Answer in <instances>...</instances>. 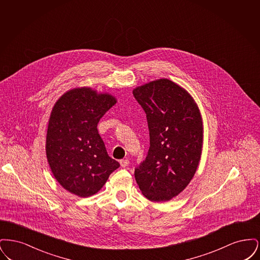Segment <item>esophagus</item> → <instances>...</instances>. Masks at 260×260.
I'll list each match as a JSON object with an SVG mask.
<instances>
[{
    "mask_svg": "<svg viewBox=\"0 0 260 260\" xmlns=\"http://www.w3.org/2000/svg\"><path fill=\"white\" fill-rule=\"evenodd\" d=\"M120 165H121V167H122V168H126V167L129 165V161H128L127 159H125V160H121V161H120Z\"/></svg>",
    "mask_w": 260,
    "mask_h": 260,
    "instance_id": "obj_1",
    "label": "esophagus"
}]
</instances>
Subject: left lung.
I'll return each instance as SVG.
<instances>
[{"label": "left lung", "instance_id": "1", "mask_svg": "<svg viewBox=\"0 0 260 260\" xmlns=\"http://www.w3.org/2000/svg\"><path fill=\"white\" fill-rule=\"evenodd\" d=\"M135 99L146 113L150 146L135 170L142 194L152 202L177 196L197 171L203 147V122L195 100L168 79L137 87Z\"/></svg>", "mask_w": 260, "mask_h": 260}]
</instances>
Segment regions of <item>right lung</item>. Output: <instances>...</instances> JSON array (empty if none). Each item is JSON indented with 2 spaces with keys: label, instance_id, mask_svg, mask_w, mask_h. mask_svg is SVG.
Returning <instances> with one entry per match:
<instances>
[{
  "label": "right lung",
  "instance_id": "1",
  "mask_svg": "<svg viewBox=\"0 0 260 260\" xmlns=\"http://www.w3.org/2000/svg\"><path fill=\"white\" fill-rule=\"evenodd\" d=\"M116 99L90 87L68 90L50 113L46 152L58 183L79 197H89L104 185L120 164L109 157L98 131Z\"/></svg>",
  "mask_w": 260,
  "mask_h": 260
}]
</instances>
